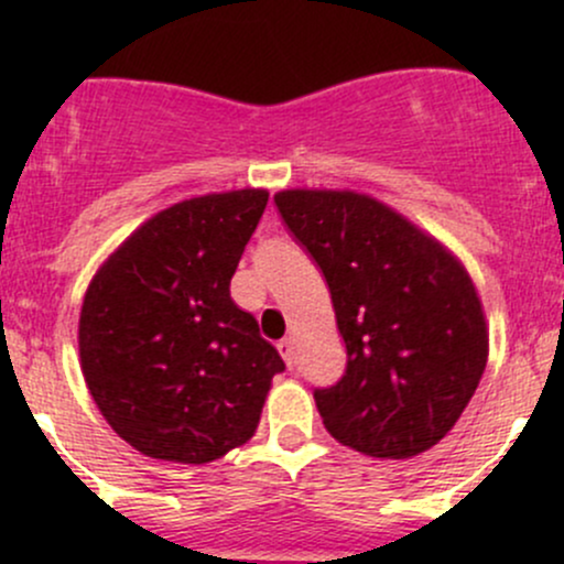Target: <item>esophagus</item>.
I'll list each match as a JSON object with an SVG mask.
<instances>
[{
	"mask_svg": "<svg viewBox=\"0 0 564 564\" xmlns=\"http://www.w3.org/2000/svg\"><path fill=\"white\" fill-rule=\"evenodd\" d=\"M278 351H281V357L286 360V366L294 368V344H292V338L278 340Z\"/></svg>",
	"mask_w": 564,
	"mask_h": 564,
	"instance_id": "1",
	"label": "esophagus"
}]
</instances>
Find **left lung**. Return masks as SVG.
<instances>
[{"instance_id": "1", "label": "left lung", "mask_w": 564, "mask_h": 564, "mask_svg": "<svg viewBox=\"0 0 564 564\" xmlns=\"http://www.w3.org/2000/svg\"><path fill=\"white\" fill-rule=\"evenodd\" d=\"M275 207L322 270L346 344L344 377L314 390L324 429L373 458L434 447L486 371V318L464 267L360 193L283 191Z\"/></svg>"}]
</instances>
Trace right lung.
Returning a JSON list of instances; mask_svg holds the SVG:
<instances>
[{
  "label": "right lung",
  "instance_id": "1",
  "mask_svg": "<svg viewBox=\"0 0 564 564\" xmlns=\"http://www.w3.org/2000/svg\"><path fill=\"white\" fill-rule=\"evenodd\" d=\"M267 191L191 198L147 220L84 297L78 351L100 414L150 458L209 464L253 436L281 355L231 275Z\"/></svg>",
  "mask_w": 564,
  "mask_h": 564
}]
</instances>
